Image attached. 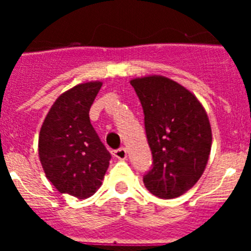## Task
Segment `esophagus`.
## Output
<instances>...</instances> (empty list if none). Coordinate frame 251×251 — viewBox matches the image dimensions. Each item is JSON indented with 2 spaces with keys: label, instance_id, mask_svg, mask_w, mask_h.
<instances>
[{
  "label": "esophagus",
  "instance_id": "34e87169",
  "mask_svg": "<svg viewBox=\"0 0 251 251\" xmlns=\"http://www.w3.org/2000/svg\"><path fill=\"white\" fill-rule=\"evenodd\" d=\"M113 154H114L115 158L126 159L127 158V150H126L124 147H121V148H118V150H115Z\"/></svg>",
  "mask_w": 251,
  "mask_h": 251
}]
</instances>
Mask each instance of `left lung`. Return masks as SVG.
<instances>
[{
  "label": "left lung",
  "instance_id": "1",
  "mask_svg": "<svg viewBox=\"0 0 251 251\" xmlns=\"http://www.w3.org/2000/svg\"><path fill=\"white\" fill-rule=\"evenodd\" d=\"M143 108L152 166L143 176L148 191L175 199L200 179L211 151V127L192 93L163 76L130 81Z\"/></svg>",
  "mask_w": 251,
  "mask_h": 251
}]
</instances>
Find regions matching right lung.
<instances>
[{
    "mask_svg": "<svg viewBox=\"0 0 251 251\" xmlns=\"http://www.w3.org/2000/svg\"><path fill=\"white\" fill-rule=\"evenodd\" d=\"M100 88L98 81L79 84L60 95L40 130V161L61 194L88 199L100 187L109 166L112 156L89 118Z\"/></svg>",
    "mask_w": 251,
    "mask_h": 251,
    "instance_id": "1",
    "label": "right lung"
}]
</instances>
